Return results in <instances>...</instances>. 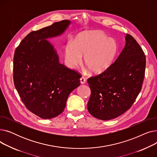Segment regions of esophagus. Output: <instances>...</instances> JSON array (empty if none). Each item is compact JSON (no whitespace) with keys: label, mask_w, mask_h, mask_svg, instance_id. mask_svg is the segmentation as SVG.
I'll return each mask as SVG.
<instances>
[{"label":"esophagus","mask_w":157,"mask_h":157,"mask_svg":"<svg viewBox=\"0 0 157 157\" xmlns=\"http://www.w3.org/2000/svg\"><path fill=\"white\" fill-rule=\"evenodd\" d=\"M80 83L81 84H85L86 83V79L84 77H81L80 78Z\"/></svg>","instance_id":"34e87169"}]
</instances>
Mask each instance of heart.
Masks as SVG:
<instances>
[{
    "instance_id": "b5f03b06",
    "label": "heart",
    "mask_w": 157,
    "mask_h": 157,
    "mask_svg": "<svg viewBox=\"0 0 157 157\" xmlns=\"http://www.w3.org/2000/svg\"><path fill=\"white\" fill-rule=\"evenodd\" d=\"M118 51L116 41L100 31L86 32L79 34L74 42L65 46L64 59L68 67L76 69L82 62L93 73L105 71L112 64Z\"/></svg>"
}]
</instances>
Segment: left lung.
<instances>
[{
    "label": "left lung",
    "mask_w": 157,
    "mask_h": 157,
    "mask_svg": "<svg viewBox=\"0 0 157 157\" xmlns=\"http://www.w3.org/2000/svg\"><path fill=\"white\" fill-rule=\"evenodd\" d=\"M125 46L105 71L88 79L91 96L87 108L96 118L109 120L130 108L141 92L146 56L136 39L125 36Z\"/></svg>",
    "instance_id": "8db88e82"
}]
</instances>
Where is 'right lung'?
Returning a JSON list of instances; mask_svg holds the SVG:
<instances>
[{"instance_id":"right-lung-1","label":"right lung","mask_w":157,"mask_h":157,"mask_svg":"<svg viewBox=\"0 0 157 157\" xmlns=\"http://www.w3.org/2000/svg\"><path fill=\"white\" fill-rule=\"evenodd\" d=\"M71 23L65 20L31 32L14 52L15 88L26 108L41 118L59 116L69 94L80 85V74L60 63L54 46L46 40L62 35Z\"/></svg>"}]
</instances>
